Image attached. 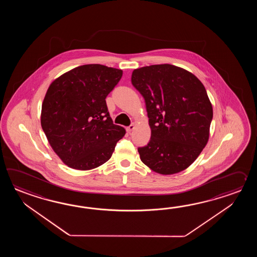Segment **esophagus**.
<instances>
[{
  "label": "esophagus",
  "mask_w": 257,
  "mask_h": 257,
  "mask_svg": "<svg viewBox=\"0 0 257 257\" xmlns=\"http://www.w3.org/2000/svg\"><path fill=\"white\" fill-rule=\"evenodd\" d=\"M135 126H136V125H135L134 123H133V124H131V126H128L126 127V131H127V132H131V131H133V130L135 128Z\"/></svg>",
  "instance_id": "1"
}]
</instances>
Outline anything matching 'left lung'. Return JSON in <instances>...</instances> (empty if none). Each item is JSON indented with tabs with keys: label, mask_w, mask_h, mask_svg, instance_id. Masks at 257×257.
<instances>
[{
	"label": "left lung",
	"mask_w": 257,
	"mask_h": 257,
	"mask_svg": "<svg viewBox=\"0 0 257 257\" xmlns=\"http://www.w3.org/2000/svg\"><path fill=\"white\" fill-rule=\"evenodd\" d=\"M131 82L145 99L152 132L147 145L138 149L142 163L160 175L186 170L207 145L213 116L202 82L171 64L136 69Z\"/></svg>",
	"instance_id": "8db88e82"
}]
</instances>
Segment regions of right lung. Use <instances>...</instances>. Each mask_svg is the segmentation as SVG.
Segmentation results:
<instances>
[{
	"label": "right lung",
	"mask_w": 257,
	"mask_h": 257,
	"mask_svg": "<svg viewBox=\"0 0 257 257\" xmlns=\"http://www.w3.org/2000/svg\"><path fill=\"white\" fill-rule=\"evenodd\" d=\"M123 71L101 64L79 66L55 79L44 97L41 126L67 166L89 171L106 163L126 134L113 124L105 103Z\"/></svg>",
	"instance_id": "obj_1"
}]
</instances>
